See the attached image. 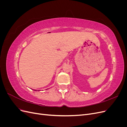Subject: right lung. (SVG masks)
I'll return each instance as SVG.
<instances>
[{"label":"right lung","mask_w":127,"mask_h":127,"mask_svg":"<svg viewBox=\"0 0 127 127\" xmlns=\"http://www.w3.org/2000/svg\"><path fill=\"white\" fill-rule=\"evenodd\" d=\"M34 91H36V90H34Z\"/></svg>","instance_id":"obj_1"}]
</instances>
